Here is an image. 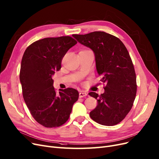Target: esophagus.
Returning <instances> with one entry per match:
<instances>
[{
  "label": "esophagus",
  "mask_w": 159,
  "mask_h": 159,
  "mask_svg": "<svg viewBox=\"0 0 159 159\" xmlns=\"http://www.w3.org/2000/svg\"><path fill=\"white\" fill-rule=\"evenodd\" d=\"M87 96V93L84 92H80L79 93V98H83Z\"/></svg>",
  "instance_id": "1"
}]
</instances>
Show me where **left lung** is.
<instances>
[{
    "label": "left lung",
    "instance_id": "1",
    "mask_svg": "<svg viewBox=\"0 0 159 159\" xmlns=\"http://www.w3.org/2000/svg\"><path fill=\"white\" fill-rule=\"evenodd\" d=\"M73 37L93 50L98 73L105 84L101 95L89 93L98 102L90 113L91 119L105 126L119 124L131 110L137 91L136 73L126 46L119 38L103 31Z\"/></svg>",
    "mask_w": 159,
    "mask_h": 159
}]
</instances>
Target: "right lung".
<instances>
[{
  "instance_id": "obj_1",
  "label": "right lung",
  "mask_w": 159,
  "mask_h": 159,
  "mask_svg": "<svg viewBox=\"0 0 159 159\" xmlns=\"http://www.w3.org/2000/svg\"><path fill=\"white\" fill-rule=\"evenodd\" d=\"M77 42L71 37L45 38L29 45L23 54L20 73L23 97L30 113L46 128L63 125L69 118L78 91L54 89L52 76L60 70L67 52Z\"/></svg>"
}]
</instances>
